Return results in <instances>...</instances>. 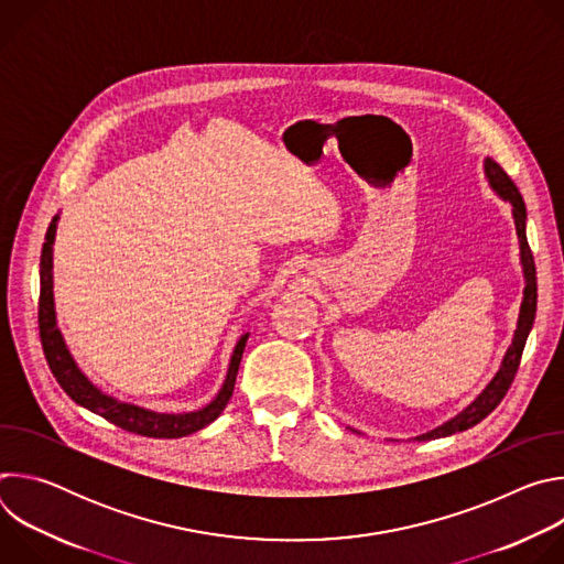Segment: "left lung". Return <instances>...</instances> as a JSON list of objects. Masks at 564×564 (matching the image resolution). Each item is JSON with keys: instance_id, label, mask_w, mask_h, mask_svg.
Instances as JSON below:
<instances>
[{"instance_id": "left-lung-1", "label": "left lung", "mask_w": 564, "mask_h": 564, "mask_svg": "<svg viewBox=\"0 0 564 564\" xmlns=\"http://www.w3.org/2000/svg\"><path fill=\"white\" fill-rule=\"evenodd\" d=\"M485 174H487L491 187H494L505 200L511 203V207H513V220H516V229H518V238H520V261H522V270H524V281H527V285H524V299H522V305H520L518 330H516L513 344L509 346V350H507V355H505V361H502L498 375L494 377V381H491L485 390H481V394L473 401V404H470L468 409H464L457 417H453L451 422L437 426V429L431 431V433L420 435L417 442H422V440H437V437H446V435L466 431V429L479 424L489 413H494V411L498 409V404L505 399L507 390L511 388V383H513V379H516V372H518V366H520V359H522V350H524L529 330H531L533 318H535L538 283H535L533 252H531L529 240H527V207H524V200H522L518 187L513 185V181L507 176V172L496 163V160H491V158L485 160Z\"/></svg>"}]
</instances>
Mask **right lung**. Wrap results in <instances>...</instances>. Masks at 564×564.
I'll return each instance as SVG.
<instances>
[{"instance_id": "add662e5", "label": "right lung", "mask_w": 564, "mask_h": 564, "mask_svg": "<svg viewBox=\"0 0 564 564\" xmlns=\"http://www.w3.org/2000/svg\"><path fill=\"white\" fill-rule=\"evenodd\" d=\"M55 227H57V216L51 220L44 246H42V259H40V307H37V321H40V339L44 348V357L48 361V368L62 390L75 401V404L85 406L87 411L105 417L107 422L120 426L122 431L144 435V437H155V440H176L192 435L207 424H212L223 409L227 406V401L234 392L236 383V372L240 366V359H243L246 341L248 335L238 339L229 370L225 377V383L220 392L214 397V401L200 411L194 413H155L149 409H140L133 404H124V401H118L116 397L105 394L100 388H96L79 368L75 366L73 357L66 350V344L55 326V307H53V240H55Z\"/></svg>"}]
</instances>
